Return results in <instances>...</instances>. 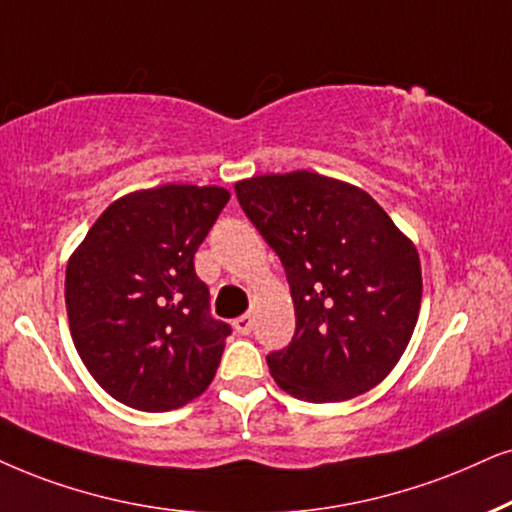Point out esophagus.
<instances>
[{"label": "esophagus", "mask_w": 512, "mask_h": 512, "mask_svg": "<svg viewBox=\"0 0 512 512\" xmlns=\"http://www.w3.org/2000/svg\"><path fill=\"white\" fill-rule=\"evenodd\" d=\"M234 328L241 335H250L252 333V319H250V314H243V316H238V319L234 321Z\"/></svg>", "instance_id": "esophagus-1"}]
</instances>
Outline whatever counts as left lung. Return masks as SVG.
<instances>
[{
	"label": "left lung",
	"mask_w": 512,
	"mask_h": 512,
	"mask_svg": "<svg viewBox=\"0 0 512 512\" xmlns=\"http://www.w3.org/2000/svg\"><path fill=\"white\" fill-rule=\"evenodd\" d=\"M238 203L286 269L295 335L267 354L297 399L345 401L392 371L418 321L420 260L366 191L316 172L236 184Z\"/></svg>",
	"instance_id": "8db88e82"
}]
</instances>
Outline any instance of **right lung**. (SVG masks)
I'll use <instances>...</instances> for the list:
<instances>
[{"label": "right lung", "instance_id": "add662e5", "mask_svg": "<svg viewBox=\"0 0 512 512\" xmlns=\"http://www.w3.org/2000/svg\"><path fill=\"white\" fill-rule=\"evenodd\" d=\"M229 191L167 184L129 193L96 219L66 269L77 354L113 399L172 411L208 390L231 326L212 319L193 267Z\"/></svg>", "mask_w": 512, "mask_h": 512}]
</instances>
